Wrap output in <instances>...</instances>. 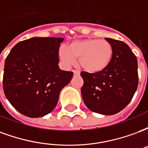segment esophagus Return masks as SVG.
Instances as JSON below:
<instances>
[{
  "instance_id": "esophagus-1",
  "label": "esophagus",
  "mask_w": 148,
  "mask_h": 148,
  "mask_svg": "<svg viewBox=\"0 0 148 148\" xmlns=\"http://www.w3.org/2000/svg\"><path fill=\"white\" fill-rule=\"evenodd\" d=\"M73 73H74V74H75V75H78V74H80V72H79V71H75V70H74V71H73Z\"/></svg>"
}]
</instances>
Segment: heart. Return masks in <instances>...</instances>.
Masks as SVG:
<instances>
[{"label": "heart", "mask_w": 148, "mask_h": 148, "mask_svg": "<svg viewBox=\"0 0 148 148\" xmlns=\"http://www.w3.org/2000/svg\"><path fill=\"white\" fill-rule=\"evenodd\" d=\"M112 52V47L108 41L84 39L71 42L67 48H62L59 56L66 66H73L76 59H79L81 66L85 71L97 73L109 66Z\"/></svg>", "instance_id": "1"}]
</instances>
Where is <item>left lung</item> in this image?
I'll return each instance as SVG.
<instances>
[{"instance_id":"obj_1","label":"left lung","mask_w":148,"mask_h":148,"mask_svg":"<svg viewBox=\"0 0 148 148\" xmlns=\"http://www.w3.org/2000/svg\"><path fill=\"white\" fill-rule=\"evenodd\" d=\"M112 47L109 66L102 71L90 74L82 71L84 84L81 93L91 111L113 115L129 104L138 86L137 58L130 47L120 40L106 38Z\"/></svg>"}]
</instances>
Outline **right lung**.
<instances>
[{
  "label": "right lung",
  "mask_w": 148,
  "mask_h": 148,
  "mask_svg": "<svg viewBox=\"0 0 148 148\" xmlns=\"http://www.w3.org/2000/svg\"><path fill=\"white\" fill-rule=\"evenodd\" d=\"M63 38L33 37L19 42L5 59L3 89L11 105L28 117H40L55 109L62 89L73 72L58 67Z\"/></svg>",
  "instance_id": "right-lung-1"
}]
</instances>
